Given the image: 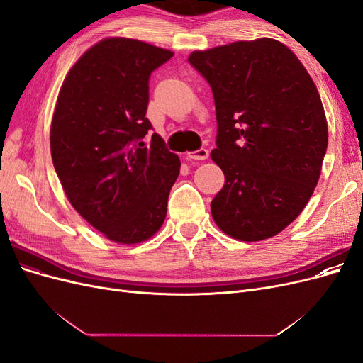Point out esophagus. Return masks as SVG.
Wrapping results in <instances>:
<instances>
[{
	"mask_svg": "<svg viewBox=\"0 0 363 363\" xmlns=\"http://www.w3.org/2000/svg\"><path fill=\"white\" fill-rule=\"evenodd\" d=\"M186 156L189 160H206L208 157V151L206 148H200L196 151H189Z\"/></svg>",
	"mask_w": 363,
	"mask_h": 363,
	"instance_id": "1",
	"label": "esophagus"
}]
</instances>
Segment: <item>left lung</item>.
<instances>
[{
  "instance_id": "1",
  "label": "left lung",
  "mask_w": 363,
  "mask_h": 363,
  "mask_svg": "<svg viewBox=\"0 0 363 363\" xmlns=\"http://www.w3.org/2000/svg\"><path fill=\"white\" fill-rule=\"evenodd\" d=\"M216 108L212 160L225 183L212 200L225 235L257 242L279 235L320 180L328 128L316 86L284 43L260 38L194 51Z\"/></svg>"
}]
</instances>
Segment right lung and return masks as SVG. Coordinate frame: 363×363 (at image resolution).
Segmentation results:
<instances>
[{"label": "right lung", "mask_w": 363, "mask_h": 363, "mask_svg": "<svg viewBox=\"0 0 363 363\" xmlns=\"http://www.w3.org/2000/svg\"><path fill=\"white\" fill-rule=\"evenodd\" d=\"M174 52L130 38H106L74 63L57 96L50 147L62 188L87 223L116 244L155 236L167 216L180 159L155 133L148 80Z\"/></svg>", "instance_id": "obj_1"}]
</instances>
